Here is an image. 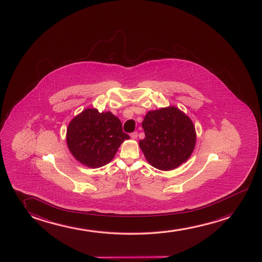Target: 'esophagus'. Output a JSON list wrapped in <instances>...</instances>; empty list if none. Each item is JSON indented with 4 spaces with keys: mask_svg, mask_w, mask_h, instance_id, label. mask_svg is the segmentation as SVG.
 <instances>
[{
    "mask_svg": "<svg viewBox=\"0 0 262 262\" xmlns=\"http://www.w3.org/2000/svg\"><path fill=\"white\" fill-rule=\"evenodd\" d=\"M137 136H138L137 132H133V133L130 134V137H131L132 139H137Z\"/></svg>",
    "mask_w": 262,
    "mask_h": 262,
    "instance_id": "1",
    "label": "esophagus"
}]
</instances>
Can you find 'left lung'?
<instances>
[{"mask_svg":"<svg viewBox=\"0 0 262 262\" xmlns=\"http://www.w3.org/2000/svg\"><path fill=\"white\" fill-rule=\"evenodd\" d=\"M142 126L144 137L139 146L150 164L161 170L176 169L188 161L195 149V125L174 106L149 111Z\"/></svg>","mask_w":262,"mask_h":262,"instance_id":"left-lung-1","label":"left lung"}]
</instances>
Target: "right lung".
I'll use <instances>...</instances> for the list:
<instances>
[{
    "label": "right lung",
    "instance_id": "obj_1",
    "mask_svg": "<svg viewBox=\"0 0 262 262\" xmlns=\"http://www.w3.org/2000/svg\"><path fill=\"white\" fill-rule=\"evenodd\" d=\"M129 139L121 121L111 111L86 108L71 120L67 130V144L78 162L96 169L114 158L118 148Z\"/></svg>",
    "mask_w": 262,
    "mask_h": 262
}]
</instances>
